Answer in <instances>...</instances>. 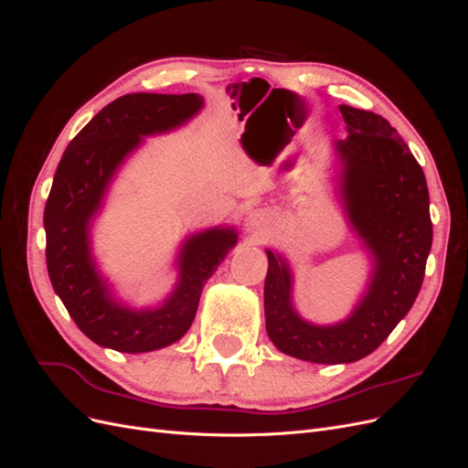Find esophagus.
Here are the masks:
<instances>
[{
  "mask_svg": "<svg viewBox=\"0 0 468 468\" xmlns=\"http://www.w3.org/2000/svg\"><path fill=\"white\" fill-rule=\"evenodd\" d=\"M246 230L250 232V234H253V236H263V226H261V217L258 215V212H251V215L248 217V220H246Z\"/></svg>",
  "mask_w": 468,
  "mask_h": 468,
  "instance_id": "34e87169",
  "label": "esophagus"
}]
</instances>
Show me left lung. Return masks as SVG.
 <instances>
[{
	"mask_svg": "<svg viewBox=\"0 0 468 468\" xmlns=\"http://www.w3.org/2000/svg\"><path fill=\"white\" fill-rule=\"evenodd\" d=\"M347 138L334 140V195L371 260L369 281L347 318L314 324L296 313L285 256L265 250V330L285 356L324 365L373 353L412 308L431 250L426 176L387 119L339 105Z\"/></svg>",
	"mask_w": 468,
	"mask_h": 468,
	"instance_id": "left-lung-1",
	"label": "left lung"
}]
</instances>
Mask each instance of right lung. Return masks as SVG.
<instances>
[{"instance_id": "1", "label": "right lung", "mask_w": 468, "mask_h": 468, "mask_svg": "<svg viewBox=\"0 0 468 468\" xmlns=\"http://www.w3.org/2000/svg\"><path fill=\"white\" fill-rule=\"evenodd\" d=\"M203 107L199 93L122 95L83 126L56 167L45 207L48 277L78 328L97 346L146 353L176 344L191 328L205 282L238 244L234 226L186 236L174 261V289L143 308L112 292L93 256V222L119 169L144 138L181 129Z\"/></svg>"}]
</instances>
